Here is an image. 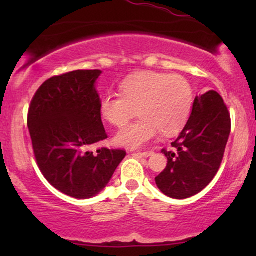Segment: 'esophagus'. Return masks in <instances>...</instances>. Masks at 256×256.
I'll list each match as a JSON object with an SVG mask.
<instances>
[{"label": "esophagus", "mask_w": 256, "mask_h": 256, "mask_svg": "<svg viewBox=\"0 0 256 256\" xmlns=\"http://www.w3.org/2000/svg\"><path fill=\"white\" fill-rule=\"evenodd\" d=\"M152 154V152H134V155H137V156H142V158H149Z\"/></svg>", "instance_id": "obj_1"}]
</instances>
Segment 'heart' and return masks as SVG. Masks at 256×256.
Here are the masks:
<instances>
[{
    "label": "heart",
    "instance_id": "b5f03b06",
    "mask_svg": "<svg viewBox=\"0 0 256 256\" xmlns=\"http://www.w3.org/2000/svg\"><path fill=\"white\" fill-rule=\"evenodd\" d=\"M119 94L108 92L100 100L98 110L106 122L122 126L137 107L140 119L124 126L114 143L138 149L155 140L162 131L177 134L186 124L194 104L192 88L184 77L161 72H140L122 82Z\"/></svg>",
    "mask_w": 256,
    "mask_h": 256
}]
</instances>
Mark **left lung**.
Listing matches in <instances>:
<instances>
[{
  "label": "left lung",
  "mask_w": 256,
  "mask_h": 256,
  "mask_svg": "<svg viewBox=\"0 0 256 256\" xmlns=\"http://www.w3.org/2000/svg\"><path fill=\"white\" fill-rule=\"evenodd\" d=\"M230 132V113L222 96L214 90L196 96L186 125L172 143L174 149H162L167 166L155 178L160 192L177 200L202 192L218 172Z\"/></svg>",
  "instance_id": "left-lung-1"
}]
</instances>
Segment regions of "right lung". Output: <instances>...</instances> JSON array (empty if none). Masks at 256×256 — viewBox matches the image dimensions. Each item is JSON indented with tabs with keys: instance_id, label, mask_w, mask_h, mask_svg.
<instances>
[{
	"instance_id": "add662e5",
	"label": "right lung",
	"mask_w": 256,
	"mask_h": 256,
	"mask_svg": "<svg viewBox=\"0 0 256 256\" xmlns=\"http://www.w3.org/2000/svg\"><path fill=\"white\" fill-rule=\"evenodd\" d=\"M102 71L78 70L46 80L28 108V126L40 172L55 189L91 198L107 186L125 150L89 148L107 138L96 82Z\"/></svg>"
}]
</instances>
